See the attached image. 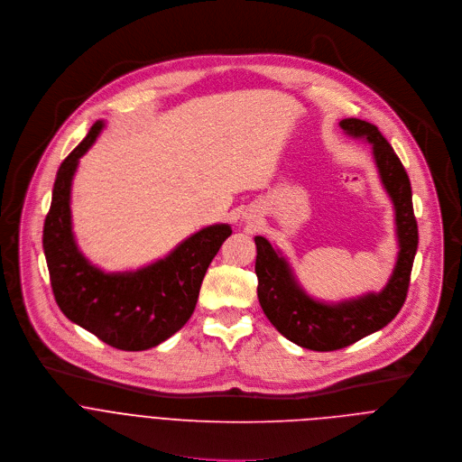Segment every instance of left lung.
<instances>
[{"instance_id": "1", "label": "left lung", "mask_w": 462, "mask_h": 462, "mask_svg": "<svg viewBox=\"0 0 462 462\" xmlns=\"http://www.w3.org/2000/svg\"><path fill=\"white\" fill-rule=\"evenodd\" d=\"M340 127L374 145L381 180L395 206L401 251L392 279L381 293L328 306L310 299L297 284L288 262L263 236H254L256 293L265 317L288 340L313 351H335L351 346L365 335L383 329L397 317L408 295L419 244L410 178L393 147L374 124L346 118Z\"/></svg>"}]
</instances>
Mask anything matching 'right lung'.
Masks as SVG:
<instances>
[{"mask_svg":"<svg viewBox=\"0 0 462 462\" xmlns=\"http://www.w3.org/2000/svg\"><path fill=\"white\" fill-rule=\"evenodd\" d=\"M104 122L61 162L43 226L51 286L63 315L106 344L143 351L174 335L197 308L206 271L233 233L209 226L183 240L169 256L134 273L107 274L78 251L70 231V181L78 160L95 143Z\"/></svg>","mask_w":462,"mask_h":462,"instance_id":"right-lung-1","label":"right lung"}]
</instances>
